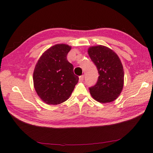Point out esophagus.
I'll use <instances>...</instances> for the list:
<instances>
[{
	"instance_id": "obj_1",
	"label": "esophagus",
	"mask_w": 153,
	"mask_h": 153,
	"mask_svg": "<svg viewBox=\"0 0 153 153\" xmlns=\"http://www.w3.org/2000/svg\"><path fill=\"white\" fill-rule=\"evenodd\" d=\"M84 75H82L79 76L80 81H83V80H84Z\"/></svg>"
}]
</instances>
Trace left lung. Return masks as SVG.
I'll use <instances>...</instances> for the list:
<instances>
[{"mask_svg":"<svg viewBox=\"0 0 153 153\" xmlns=\"http://www.w3.org/2000/svg\"><path fill=\"white\" fill-rule=\"evenodd\" d=\"M88 53L98 71L96 84L89 87L91 96L100 103L112 102L121 94L124 84V70L117 55L105 46L90 47Z\"/></svg>","mask_w":153,"mask_h":153,"instance_id":"obj_1","label":"left lung"}]
</instances>
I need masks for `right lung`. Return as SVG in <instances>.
Wrapping results in <instances>:
<instances>
[{
    "label": "right lung",
    "mask_w": 153,
    "mask_h": 153,
    "mask_svg": "<svg viewBox=\"0 0 153 153\" xmlns=\"http://www.w3.org/2000/svg\"><path fill=\"white\" fill-rule=\"evenodd\" d=\"M71 47L58 44L43 53L36 64L33 81L37 94L44 102L58 105L66 101L78 82L73 66L67 60Z\"/></svg>",
    "instance_id": "obj_1"
}]
</instances>
